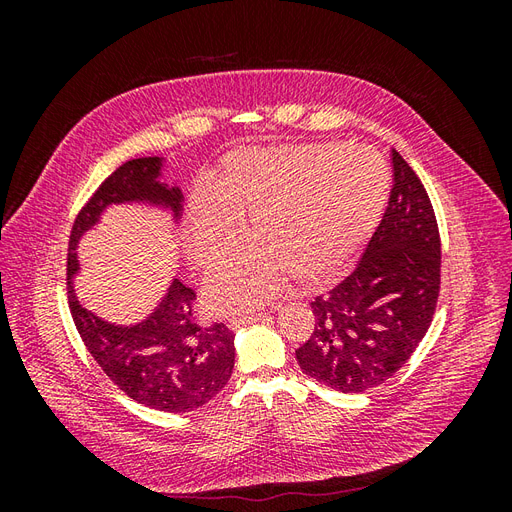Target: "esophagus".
Instances as JSON below:
<instances>
[{
    "label": "esophagus",
    "instance_id": "1",
    "mask_svg": "<svg viewBox=\"0 0 512 512\" xmlns=\"http://www.w3.org/2000/svg\"><path fill=\"white\" fill-rule=\"evenodd\" d=\"M262 316H265V312H250V314H239L230 320V329H241L245 327V324H252L256 320H260Z\"/></svg>",
    "mask_w": 512,
    "mask_h": 512
}]
</instances>
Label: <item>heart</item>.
<instances>
[{"label": "heart", "mask_w": 512, "mask_h": 512, "mask_svg": "<svg viewBox=\"0 0 512 512\" xmlns=\"http://www.w3.org/2000/svg\"><path fill=\"white\" fill-rule=\"evenodd\" d=\"M389 196V173L369 149L286 145L230 153L207 194L192 198L185 247L198 269L235 256L250 218L256 241L211 277L215 309L265 301L286 277L318 286L339 275L374 232Z\"/></svg>", "instance_id": "b5f03b06"}]
</instances>
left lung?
<instances>
[{
    "label": "left lung",
    "instance_id": "8db88e82",
    "mask_svg": "<svg viewBox=\"0 0 512 512\" xmlns=\"http://www.w3.org/2000/svg\"><path fill=\"white\" fill-rule=\"evenodd\" d=\"M393 188L356 269L312 303L314 333L297 350L307 376L363 393L404 367L440 294V232L431 200L393 149Z\"/></svg>",
    "mask_w": 512,
    "mask_h": 512
}]
</instances>
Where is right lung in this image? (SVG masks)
<instances>
[{"label": "right lung", "instance_id": "add662e5", "mask_svg": "<svg viewBox=\"0 0 512 512\" xmlns=\"http://www.w3.org/2000/svg\"><path fill=\"white\" fill-rule=\"evenodd\" d=\"M162 158H138L121 164L102 181L76 215L68 241V305L89 354L111 382L138 404L162 412H188L207 404L230 380L235 339L224 322L203 327L194 318L196 292L173 280L151 316L130 327L91 314L76 299L72 277L79 273L76 247L100 222L108 205L147 203L170 209L175 222L183 194L160 181Z\"/></svg>", "mask_w": 512, "mask_h": 512}]
</instances>
